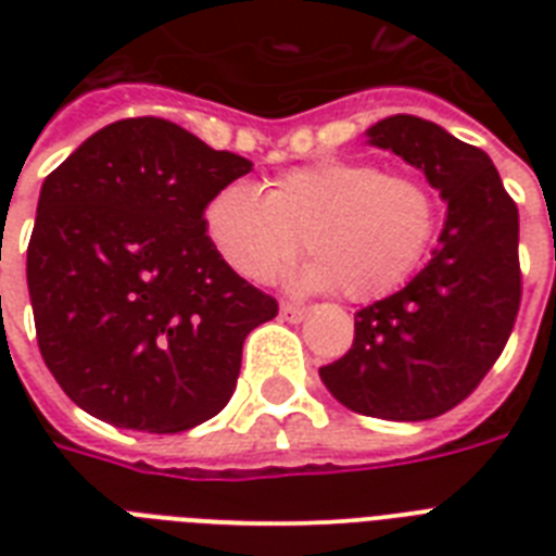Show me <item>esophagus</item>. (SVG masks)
Wrapping results in <instances>:
<instances>
[{
  "label": "esophagus",
  "instance_id": "esophagus-1",
  "mask_svg": "<svg viewBox=\"0 0 556 556\" xmlns=\"http://www.w3.org/2000/svg\"><path fill=\"white\" fill-rule=\"evenodd\" d=\"M308 314V308L305 305H294V303H282L279 305V317L286 323H300Z\"/></svg>",
  "mask_w": 556,
  "mask_h": 556
}]
</instances>
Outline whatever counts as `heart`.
Instances as JSON below:
<instances>
[{"label":"heart","mask_w":556,"mask_h":556,"mask_svg":"<svg viewBox=\"0 0 556 556\" xmlns=\"http://www.w3.org/2000/svg\"><path fill=\"white\" fill-rule=\"evenodd\" d=\"M435 227L439 199L421 178L355 159L286 169L265 192L227 185L204 207L207 239L239 277L265 282L303 239L312 260L296 274L300 286H340L357 303L395 291L418 268Z\"/></svg>","instance_id":"b5f03b06"}]
</instances>
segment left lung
<instances>
[{
	"mask_svg": "<svg viewBox=\"0 0 556 556\" xmlns=\"http://www.w3.org/2000/svg\"><path fill=\"white\" fill-rule=\"evenodd\" d=\"M366 138L421 169L447 213L430 262L355 314V343L320 378L352 413L427 421L462 404L508 343L522 296L519 213L488 152L432 121L383 117Z\"/></svg>",
	"mask_w": 556,
	"mask_h": 556,
	"instance_id": "8db88e82",
	"label": "left lung"
}]
</instances>
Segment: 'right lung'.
<instances>
[{
  "instance_id": "add662e5",
  "label": "right lung",
  "mask_w": 556,
  "mask_h": 556,
  "mask_svg": "<svg viewBox=\"0 0 556 556\" xmlns=\"http://www.w3.org/2000/svg\"><path fill=\"white\" fill-rule=\"evenodd\" d=\"M251 167L169 121L126 117L42 181L30 308L42 361L80 409L141 432L225 409L244 338L277 300L218 256L204 207Z\"/></svg>"
}]
</instances>
